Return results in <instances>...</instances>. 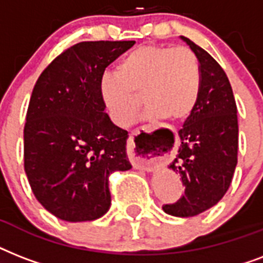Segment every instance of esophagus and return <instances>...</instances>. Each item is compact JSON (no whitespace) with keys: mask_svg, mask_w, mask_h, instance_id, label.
<instances>
[{"mask_svg":"<svg viewBox=\"0 0 263 263\" xmlns=\"http://www.w3.org/2000/svg\"><path fill=\"white\" fill-rule=\"evenodd\" d=\"M135 132H132L128 138V154L134 168L142 169V171H153L157 165L160 164L158 157V148L153 140L144 142V144L136 146Z\"/></svg>","mask_w":263,"mask_h":263,"instance_id":"obj_1","label":"esophagus"}]
</instances>
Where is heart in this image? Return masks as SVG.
I'll list each match as a JSON object with an SVG mask.
<instances>
[{
  "instance_id": "heart-1",
  "label": "heart",
  "mask_w": 263,
  "mask_h": 263,
  "mask_svg": "<svg viewBox=\"0 0 263 263\" xmlns=\"http://www.w3.org/2000/svg\"><path fill=\"white\" fill-rule=\"evenodd\" d=\"M199 60L187 46L142 45L124 55L116 73L101 79V95L113 123L127 127L142 106L148 116L183 121L195 109L200 94Z\"/></svg>"
}]
</instances>
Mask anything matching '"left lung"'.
<instances>
[{"label":"left lung","mask_w":263,"mask_h":263,"mask_svg":"<svg viewBox=\"0 0 263 263\" xmlns=\"http://www.w3.org/2000/svg\"><path fill=\"white\" fill-rule=\"evenodd\" d=\"M200 64L202 86L198 103L179 131V152L169 168L179 173L184 192L165 213L194 217L221 200L237 165V107L228 76L208 51L181 36Z\"/></svg>","instance_id":"8db88e82"}]
</instances>
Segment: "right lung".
<instances>
[{
    "label": "right lung",
    "instance_id": "obj_1",
    "mask_svg": "<svg viewBox=\"0 0 263 263\" xmlns=\"http://www.w3.org/2000/svg\"><path fill=\"white\" fill-rule=\"evenodd\" d=\"M134 43L72 45L35 83L24 125V171L39 203L61 220L102 217L110 208V175L131 169L128 132L105 111L101 79Z\"/></svg>",
    "mask_w": 263,
    "mask_h": 263
}]
</instances>
